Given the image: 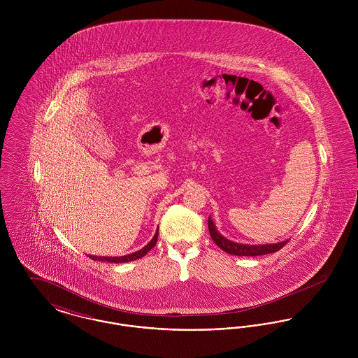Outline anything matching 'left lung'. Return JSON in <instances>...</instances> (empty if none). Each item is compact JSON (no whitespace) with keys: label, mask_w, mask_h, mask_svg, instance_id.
<instances>
[{"label":"left lung","mask_w":358,"mask_h":358,"mask_svg":"<svg viewBox=\"0 0 358 358\" xmlns=\"http://www.w3.org/2000/svg\"><path fill=\"white\" fill-rule=\"evenodd\" d=\"M208 228L212 240L225 251L227 254L236 256H260L266 254H273L279 251L282 247L286 245L289 240L278 241V243H271V244H243V243H236L234 240L222 236V234L217 231L216 225L213 220L209 217L208 219Z\"/></svg>","instance_id":"1"}]
</instances>
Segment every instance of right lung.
<instances>
[{"instance_id": "obj_1", "label": "right lung", "mask_w": 358, "mask_h": 358, "mask_svg": "<svg viewBox=\"0 0 358 358\" xmlns=\"http://www.w3.org/2000/svg\"><path fill=\"white\" fill-rule=\"evenodd\" d=\"M157 238H158V229H157V232H155V235H154L153 238L143 247V248H141L139 251H136V252H133V254H129V255H123V256H94V255H87L90 256L92 260H99V262H108V263H127V262H133V260H136V259H141L142 256L146 255L152 248H153L154 245H155V243H157Z\"/></svg>"}]
</instances>
